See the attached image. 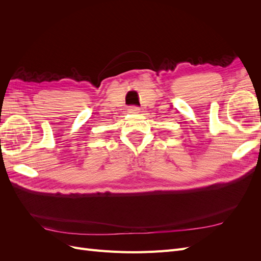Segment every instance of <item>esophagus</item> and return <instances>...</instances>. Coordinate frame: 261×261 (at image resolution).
<instances>
[{
    "label": "esophagus",
    "instance_id": "esophagus-1",
    "mask_svg": "<svg viewBox=\"0 0 261 261\" xmlns=\"http://www.w3.org/2000/svg\"><path fill=\"white\" fill-rule=\"evenodd\" d=\"M139 108L138 107H136V106H130L129 108H128V112L129 113H134V114H136V113H138L139 112Z\"/></svg>",
    "mask_w": 261,
    "mask_h": 261
}]
</instances>
